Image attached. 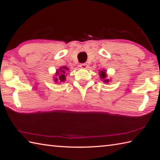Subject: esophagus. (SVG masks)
I'll list each match as a JSON object with an SVG mask.
<instances>
[{
  "instance_id": "1",
  "label": "esophagus",
  "mask_w": 160,
  "mask_h": 160,
  "mask_svg": "<svg viewBox=\"0 0 160 160\" xmlns=\"http://www.w3.org/2000/svg\"><path fill=\"white\" fill-rule=\"evenodd\" d=\"M80 67L82 69H85V68H88V65H87L86 63H81L80 65Z\"/></svg>"
}]
</instances>
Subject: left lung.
<instances>
[{"instance_id":"8db88e82","label":"left lung","mask_w":160,"mask_h":160,"mask_svg":"<svg viewBox=\"0 0 160 160\" xmlns=\"http://www.w3.org/2000/svg\"><path fill=\"white\" fill-rule=\"evenodd\" d=\"M107 70H100L99 72L100 79H101L103 82L104 83H109L110 82V80L107 78Z\"/></svg>"}]
</instances>
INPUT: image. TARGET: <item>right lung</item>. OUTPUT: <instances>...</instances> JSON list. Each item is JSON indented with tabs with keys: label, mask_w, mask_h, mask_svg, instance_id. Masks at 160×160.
<instances>
[{
	"label": "right lung",
	"mask_w": 160,
	"mask_h": 160,
	"mask_svg": "<svg viewBox=\"0 0 160 160\" xmlns=\"http://www.w3.org/2000/svg\"><path fill=\"white\" fill-rule=\"evenodd\" d=\"M68 71L69 72V68L66 66H61L58 70H56L55 77L53 81L56 83L64 82L66 80V74Z\"/></svg>",
	"instance_id": "right-lung-1"
}]
</instances>
